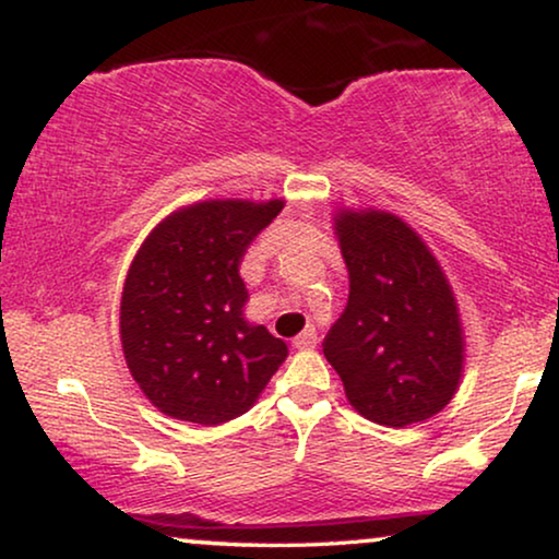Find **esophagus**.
I'll return each mask as SVG.
<instances>
[{
    "instance_id": "1",
    "label": "esophagus",
    "mask_w": 559,
    "mask_h": 559,
    "mask_svg": "<svg viewBox=\"0 0 559 559\" xmlns=\"http://www.w3.org/2000/svg\"><path fill=\"white\" fill-rule=\"evenodd\" d=\"M316 343H318L316 328H305V331L293 341V346L300 348V350H308V348H316Z\"/></svg>"
}]
</instances>
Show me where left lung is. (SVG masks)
I'll return each instance as SVG.
<instances>
[{
    "label": "left lung",
    "instance_id": "1",
    "mask_svg": "<svg viewBox=\"0 0 559 559\" xmlns=\"http://www.w3.org/2000/svg\"><path fill=\"white\" fill-rule=\"evenodd\" d=\"M333 234L348 305L323 341L358 415L386 427L425 423L461 386L465 333L453 285L423 236L373 205H338Z\"/></svg>",
    "mask_w": 559,
    "mask_h": 559
}]
</instances>
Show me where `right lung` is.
I'll use <instances>...</instances> for the list:
<instances>
[{
  "mask_svg": "<svg viewBox=\"0 0 559 559\" xmlns=\"http://www.w3.org/2000/svg\"><path fill=\"white\" fill-rule=\"evenodd\" d=\"M285 209L282 198H209L180 205L147 234L119 305L127 369L152 407L221 425L254 407L287 358L285 341L243 316L239 262Z\"/></svg>",
  "mask_w": 559,
  "mask_h": 559,
  "instance_id": "obj_1",
  "label": "right lung"
}]
</instances>
